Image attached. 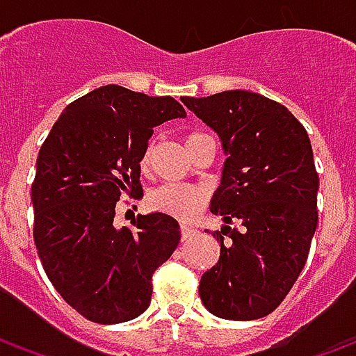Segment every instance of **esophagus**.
<instances>
[{
  "instance_id": "34e87169",
  "label": "esophagus",
  "mask_w": 356,
  "mask_h": 356,
  "mask_svg": "<svg viewBox=\"0 0 356 356\" xmlns=\"http://www.w3.org/2000/svg\"><path fill=\"white\" fill-rule=\"evenodd\" d=\"M196 229L194 227H188V225H181V236H183V240H188L193 238V236H196Z\"/></svg>"
}]
</instances>
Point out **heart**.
I'll return each mask as SVG.
<instances>
[{
	"mask_svg": "<svg viewBox=\"0 0 356 356\" xmlns=\"http://www.w3.org/2000/svg\"><path fill=\"white\" fill-rule=\"evenodd\" d=\"M204 133H191L186 135L185 145L193 143L194 139H198ZM152 156V145H147L140 163L148 165ZM208 200V194L204 188L194 185H162L154 188L150 196H148V204L150 208L156 211H162L168 216L177 217V219H191L196 216L202 209V206Z\"/></svg>",
	"mask_w": 356,
	"mask_h": 356,
	"instance_id": "1",
	"label": "heart"
}]
</instances>
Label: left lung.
<instances>
[{
  "mask_svg": "<svg viewBox=\"0 0 356 356\" xmlns=\"http://www.w3.org/2000/svg\"><path fill=\"white\" fill-rule=\"evenodd\" d=\"M181 101L219 135L227 156L209 208L227 225L211 232L221 254L202 275V303L227 321L267 316L305 267L318 223L309 135L284 104L252 91Z\"/></svg>",
  "mask_w": 356,
  "mask_h": 356,
  "instance_id": "1",
  "label": "left lung"
}]
</instances>
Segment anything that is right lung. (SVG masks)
I'll use <instances>...</instances> for the list:
<instances>
[{
    "label": "right lung",
    "instance_id": "obj_1",
    "mask_svg": "<svg viewBox=\"0 0 356 356\" xmlns=\"http://www.w3.org/2000/svg\"><path fill=\"white\" fill-rule=\"evenodd\" d=\"M173 97L102 86L70 102L40 148L32 183L34 242L66 303L97 324L137 318L152 299V275L181 231L168 213L114 227L124 193L143 194L140 158L156 125L185 118Z\"/></svg>",
    "mask_w": 356,
    "mask_h": 356
}]
</instances>
